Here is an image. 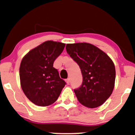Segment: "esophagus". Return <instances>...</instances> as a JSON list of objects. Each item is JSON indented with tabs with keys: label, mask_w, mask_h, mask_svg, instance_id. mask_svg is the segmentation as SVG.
I'll return each instance as SVG.
<instances>
[{
	"label": "esophagus",
	"mask_w": 135,
	"mask_h": 135,
	"mask_svg": "<svg viewBox=\"0 0 135 135\" xmlns=\"http://www.w3.org/2000/svg\"><path fill=\"white\" fill-rule=\"evenodd\" d=\"M65 81L68 85H69L70 83V78H67V79H66Z\"/></svg>",
	"instance_id": "1"
}]
</instances>
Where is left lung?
<instances>
[{"mask_svg": "<svg viewBox=\"0 0 135 135\" xmlns=\"http://www.w3.org/2000/svg\"><path fill=\"white\" fill-rule=\"evenodd\" d=\"M66 50L79 65L82 84L74 90L78 102L94 108L108 99L115 86L116 71L113 61L105 52L88 43L66 44Z\"/></svg>", "mask_w": 135, "mask_h": 135, "instance_id": "1", "label": "left lung"}]
</instances>
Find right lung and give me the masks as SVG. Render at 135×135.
Wrapping results in <instances>:
<instances>
[{
    "label": "right lung",
    "mask_w": 135,
    "mask_h": 135,
    "mask_svg": "<svg viewBox=\"0 0 135 135\" xmlns=\"http://www.w3.org/2000/svg\"><path fill=\"white\" fill-rule=\"evenodd\" d=\"M65 46L61 42L46 41L22 59L19 69L20 85L26 97L35 105H52L66 85L57 70L53 67Z\"/></svg>",
    "instance_id": "right-lung-1"
}]
</instances>
